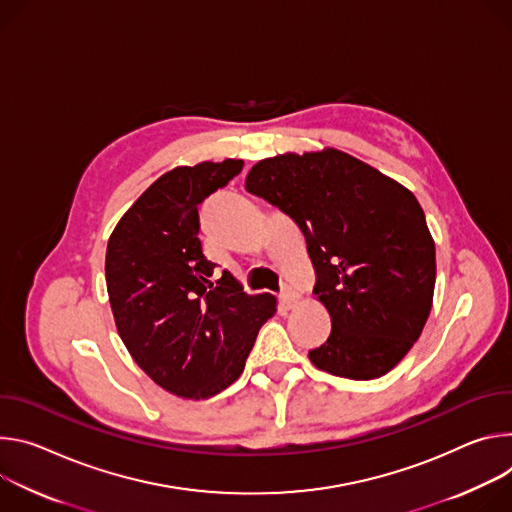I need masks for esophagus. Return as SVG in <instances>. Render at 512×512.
<instances>
[{"instance_id": "1", "label": "esophagus", "mask_w": 512, "mask_h": 512, "mask_svg": "<svg viewBox=\"0 0 512 512\" xmlns=\"http://www.w3.org/2000/svg\"><path fill=\"white\" fill-rule=\"evenodd\" d=\"M280 301H282V305H285L287 309H293L299 303V295L293 289L285 287V289L280 291Z\"/></svg>"}]
</instances>
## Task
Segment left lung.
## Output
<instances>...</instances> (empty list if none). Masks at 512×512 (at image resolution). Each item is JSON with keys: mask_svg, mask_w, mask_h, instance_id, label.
Segmentation results:
<instances>
[{"mask_svg": "<svg viewBox=\"0 0 512 512\" xmlns=\"http://www.w3.org/2000/svg\"><path fill=\"white\" fill-rule=\"evenodd\" d=\"M246 191L289 213L305 234L313 293L331 317L311 364L352 380L390 372L433 307L435 242L417 197L337 148L258 160Z\"/></svg>", "mask_w": 512, "mask_h": 512, "instance_id": "left-lung-1", "label": "left lung"}]
</instances>
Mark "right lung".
Returning a JSON list of instances; mask_svg holds the SVG:
<instances>
[{
  "label": "right lung",
  "mask_w": 512,
  "mask_h": 512,
  "mask_svg": "<svg viewBox=\"0 0 512 512\" xmlns=\"http://www.w3.org/2000/svg\"><path fill=\"white\" fill-rule=\"evenodd\" d=\"M244 160L175 166L122 215L107 242L105 282L118 333L134 362L166 392L209 399L240 378L274 295H246L199 240V203Z\"/></svg>",
  "instance_id": "add662e5"
}]
</instances>
